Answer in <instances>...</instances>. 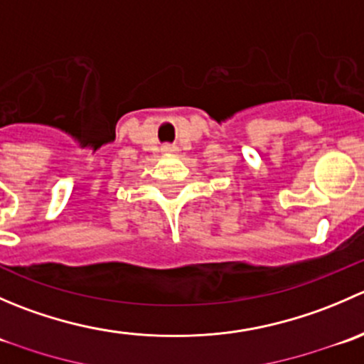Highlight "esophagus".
Returning <instances> with one entry per match:
<instances>
[{"label": "esophagus", "mask_w": 364, "mask_h": 364, "mask_svg": "<svg viewBox=\"0 0 364 364\" xmlns=\"http://www.w3.org/2000/svg\"><path fill=\"white\" fill-rule=\"evenodd\" d=\"M161 151H164V153H174L176 151V146L164 144V146H161Z\"/></svg>", "instance_id": "34e87169"}]
</instances>
